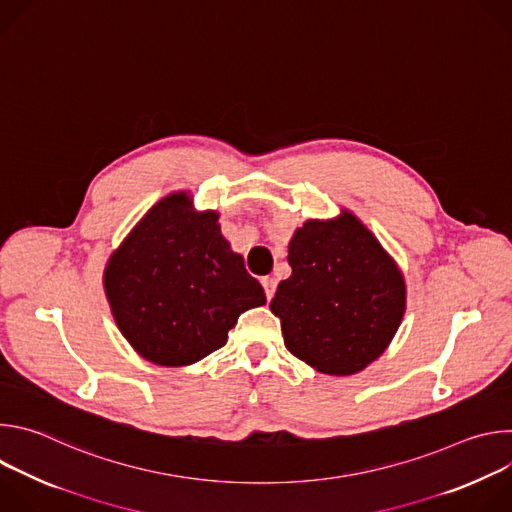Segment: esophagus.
I'll return each mask as SVG.
<instances>
[{"label":"esophagus","instance_id":"34e87169","mask_svg":"<svg viewBox=\"0 0 512 512\" xmlns=\"http://www.w3.org/2000/svg\"><path fill=\"white\" fill-rule=\"evenodd\" d=\"M261 283H263V289H265L267 302H271V298H273V294H275V287H277V279L267 275V277H263V279H261Z\"/></svg>","mask_w":512,"mask_h":512}]
</instances>
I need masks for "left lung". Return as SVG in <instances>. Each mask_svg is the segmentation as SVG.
<instances>
[{
    "instance_id": "1",
    "label": "left lung",
    "mask_w": 512,
    "mask_h": 512,
    "mask_svg": "<svg viewBox=\"0 0 512 512\" xmlns=\"http://www.w3.org/2000/svg\"><path fill=\"white\" fill-rule=\"evenodd\" d=\"M291 275L271 312L287 350L320 373L352 375L379 358L405 312V283L352 214L308 221L289 241Z\"/></svg>"
}]
</instances>
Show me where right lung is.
Instances as JSON below:
<instances>
[{"label": "right lung", "mask_w": 512, "mask_h": 512, "mask_svg": "<svg viewBox=\"0 0 512 512\" xmlns=\"http://www.w3.org/2000/svg\"><path fill=\"white\" fill-rule=\"evenodd\" d=\"M216 212H192L170 194L145 214L105 269L119 330L150 362L184 367L225 346L239 316L265 304L216 225Z\"/></svg>", "instance_id": "1"}]
</instances>
